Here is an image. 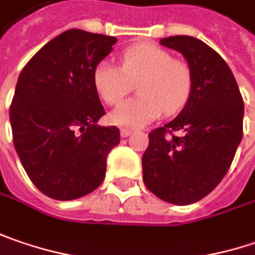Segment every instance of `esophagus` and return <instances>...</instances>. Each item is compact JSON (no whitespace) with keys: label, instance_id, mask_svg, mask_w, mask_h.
Listing matches in <instances>:
<instances>
[{"label":"esophagus","instance_id":"obj_1","mask_svg":"<svg viewBox=\"0 0 255 255\" xmlns=\"http://www.w3.org/2000/svg\"><path fill=\"white\" fill-rule=\"evenodd\" d=\"M131 132H132V129H129V128H121V131H120L121 137H128Z\"/></svg>","mask_w":255,"mask_h":255}]
</instances>
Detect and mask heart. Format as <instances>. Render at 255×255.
I'll list each match as a JSON object with an SVG mask.
<instances>
[{
    "mask_svg": "<svg viewBox=\"0 0 255 255\" xmlns=\"http://www.w3.org/2000/svg\"><path fill=\"white\" fill-rule=\"evenodd\" d=\"M137 80L139 82H136ZM98 95L117 105L137 83L139 95L118 105L111 121L123 127H142L158 118L182 111L193 91V72L189 63L154 43H138L120 54V68L98 63L92 75Z\"/></svg>",
    "mask_w": 255,
    "mask_h": 255,
    "instance_id": "1",
    "label": "heart"
}]
</instances>
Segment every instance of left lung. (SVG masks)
<instances>
[{
    "mask_svg": "<svg viewBox=\"0 0 255 255\" xmlns=\"http://www.w3.org/2000/svg\"><path fill=\"white\" fill-rule=\"evenodd\" d=\"M193 72L192 97L173 121L148 134L142 180L157 198L189 205L209 195L231 167L243 138L244 101L227 62L189 36L161 38Z\"/></svg>",
    "mask_w": 255,
    "mask_h": 255,
    "instance_id": "8db88e82",
    "label": "left lung"
}]
</instances>
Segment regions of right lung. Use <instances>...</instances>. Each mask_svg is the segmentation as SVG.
<instances>
[{"label": "right lung", "mask_w": 255, "mask_h": 255, "mask_svg": "<svg viewBox=\"0 0 255 255\" xmlns=\"http://www.w3.org/2000/svg\"><path fill=\"white\" fill-rule=\"evenodd\" d=\"M117 38L68 30L24 66L9 107L12 141L24 170L46 196L72 201L95 190L120 129L99 127L105 110L94 86L97 65Z\"/></svg>", "instance_id": "add662e5"}]
</instances>
